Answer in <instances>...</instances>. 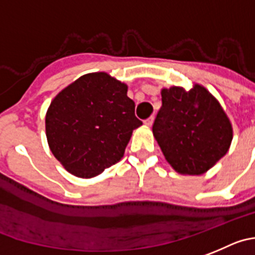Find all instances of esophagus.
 Instances as JSON below:
<instances>
[{
    "mask_svg": "<svg viewBox=\"0 0 255 255\" xmlns=\"http://www.w3.org/2000/svg\"><path fill=\"white\" fill-rule=\"evenodd\" d=\"M153 120H154L153 117H149L148 120H146V121H144V125H146V126H148V127H151V126L153 125Z\"/></svg>",
    "mask_w": 255,
    "mask_h": 255,
    "instance_id": "obj_1",
    "label": "esophagus"
}]
</instances>
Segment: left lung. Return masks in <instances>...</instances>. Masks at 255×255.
Listing matches in <instances>:
<instances>
[{"label": "left lung", "instance_id": "left-lung-1", "mask_svg": "<svg viewBox=\"0 0 255 255\" xmlns=\"http://www.w3.org/2000/svg\"><path fill=\"white\" fill-rule=\"evenodd\" d=\"M153 135L166 161L181 175H203L229 151L233 127L218 99L200 84L161 90Z\"/></svg>", "mask_w": 255, "mask_h": 255}]
</instances>
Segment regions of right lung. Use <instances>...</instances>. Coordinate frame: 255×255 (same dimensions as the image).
Masks as SVG:
<instances>
[{
    "mask_svg": "<svg viewBox=\"0 0 255 255\" xmlns=\"http://www.w3.org/2000/svg\"><path fill=\"white\" fill-rule=\"evenodd\" d=\"M128 87L104 71L85 74L52 99L45 117L50 151L77 177L98 176L125 154L134 116Z\"/></svg>",
    "mask_w": 255,
    "mask_h": 255,
    "instance_id": "right-lung-1",
    "label": "right lung"
}]
</instances>
